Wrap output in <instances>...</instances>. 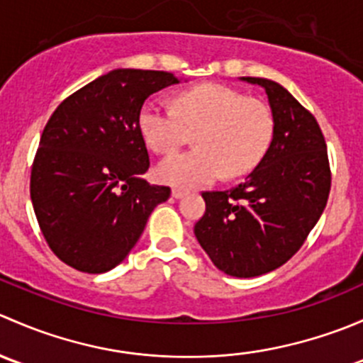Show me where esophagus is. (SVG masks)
<instances>
[{"label":"esophagus","instance_id":"obj_1","mask_svg":"<svg viewBox=\"0 0 363 363\" xmlns=\"http://www.w3.org/2000/svg\"><path fill=\"white\" fill-rule=\"evenodd\" d=\"M186 195V191L184 189H181V188H174L172 189V196H175V199H182V196Z\"/></svg>","mask_w":363,"mask_h":363}]
</instances>
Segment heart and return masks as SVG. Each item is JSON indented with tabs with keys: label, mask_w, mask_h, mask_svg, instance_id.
<instances>
[{
	"label": "heart",
	"mask_w": 363,
	"mask_h": 363,
	"mask_svg": "<svg viewBox=\"0 0 363 363\" xmlns=\"http://www.w3.org/2000/svg\"><path fill=\"white\" fill-rule=\"evenodd\" d=\"M138 130L158 155H174L196 133V149L172 156L158 167V177L179 188L211 184L250 174L263 160L274 137V117L258 98L223 84H200L175 96V108L145 101Z\"/></svg>",
	"instance_id": "heart-1"
}]
</instances>
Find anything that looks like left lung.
<instances>
[{"mask_svg":"<svg viewBox=\"0 0 363 363\" xmlns=\"http://www.w3.org/2000/svg\"><path fill=\"white\" fill-rule=\"evenodd\" d=\"M269 96L274 137L246 181L203 191L195 235L219 270L255 277L284 265L320 219L332 186L327 142L316 117L269 79L246 77Z\"/></svg>","mask_w":363,"mask_h":363,"instance_id":"left-lung-1","label":"left lung"}]
</instances>
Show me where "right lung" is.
Wrapping results in <instances>:
<instances>
[{
  "instance_id": "right-lung-1",
  "label": "right lung",
  "mask_w": 363,
  "mask_h": 363,
  "mask_svg": "<svg viewBox=\"0 0 363 363\" xmlns=\"http://www.w3.org/2000/svg\"><path fill=\"white\" fill-rule=\"evenodd\" d=\"M174 73L113 69L65 98L43 128L31 167L33 208L54 255L101 274L119 265L149 216L170 196L149 184V152L138 112Z\"/></svg>"
}]
</instances>
